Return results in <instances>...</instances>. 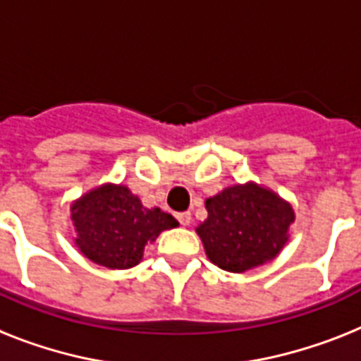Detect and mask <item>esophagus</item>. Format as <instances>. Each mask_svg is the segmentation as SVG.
<instances>
[{
	"instance_id": "1",
	"label": "esophagus",
	"mask_w": 361,
	"mask_h": 361,
	"mask_svg": "<svg viewBox=\"0 0 361 361\" xmlns=\"http://www.w3.org/2000/svg\"><path fill=\"white\" fill-rule=\"evenodd\" d=\"M177 219H178V223L183 225V227H188V225L192 223V214H190V212L177 214Z\"/></svg>"
}]
</instances>
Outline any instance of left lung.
Masks as SVG:
<instances>
[{
  "label": "left lung",
  "instance_id": "left-lung-1",
  "mask_svg": "<svg viewBox=\"0 0 361 361\" xmlns=\"http://www.w3.org/2000/svg\"><path fill=\"white\" fill-rule=\"evenodd\" d=\"M208 217L195 227L208 260L245 273L275 260L290 240L295 210L271 188L232 184L204 201Z\"/></svg>",
  "mask_w": 361,
  "mask_h": 361
}]
</instances>
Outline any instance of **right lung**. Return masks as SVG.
I'll list each match as a JSON object with an SVG mask.
<instances>
[{
  "instance_id": "1",
  "label": "right lung",
  "mask_w": 361,
  "mask_h": 361,
  "mask_svg": "<svg viewBox=\"0 0 361 361\" xmlns=\"http://www.w3.org/2000/svg\"><path fill=\"white\" fill-rule=\"evenodd\" d=\"M75 247L85 258L106 269H129L144 258L145 245L160 232L178 227L171 214L145 208L125 184L105 183L70 204Z\"/></svg>"
}]
</instances>
